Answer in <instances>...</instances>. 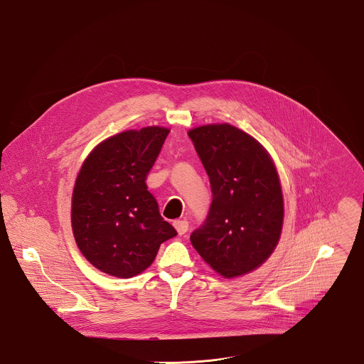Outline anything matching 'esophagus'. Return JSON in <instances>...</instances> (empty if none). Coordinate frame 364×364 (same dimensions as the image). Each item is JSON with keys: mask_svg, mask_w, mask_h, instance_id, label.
Wrapping results in <instances>:
<instances>
[{"mask_svg": "<svg viewBox=\"0 0 364 364\" xmlns=\"http://www.w3.org/2000/svg\"><path fill=\"white\" fill-rule=\"evenodd\" d=\"M173 225H174V228L177 230V232L180 235H183V234H186L188 231V222L187 220H176Z\"/></svg>", "mask_w": 364, "mask_h": 364, "instance_id": "esophagus-1", "label": "esophagus"}]
</instances>
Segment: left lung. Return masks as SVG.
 Listing matches in <instances>:
<instances>
[{
  "label": "left lung",
  "instance_id": "left-lung-1",
  "mask_svg": "<svg viewBox=\"0 0 364 364\" xmlns=\"http://www.w3.org/2000/svg\"><path fill=\"white\" fill-rule=\"evenodd\" d=\"M188 137L206 170L212 203L190 240L223 277L259 267L280 240L284 202L274 164L264 148L231 124H208Z\"/></svg>",
  "mask_w": 364,
  "mask_h": 364
}]
</instances>
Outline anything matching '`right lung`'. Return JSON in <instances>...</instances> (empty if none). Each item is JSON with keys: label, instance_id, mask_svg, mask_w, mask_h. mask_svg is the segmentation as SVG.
<instances>
[{"label": "right lung", "instance_id": "obj_1", "mask_svg": "<svg viewBox=\"0 0 364 364\" xmlns=\"http://www.w3.org/2000/svg\"><path fill=\"white\" fill-rule=\"evenodd\" d=\"M168 132L154 126L102 141L76 178L72 198L76 244L94 267L113 277L140 274L161 244L177 235L145 184Z\"/></svg>", "mask_w": 364, "mask_h": 364}]
</instances>
